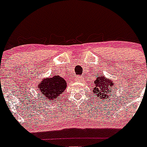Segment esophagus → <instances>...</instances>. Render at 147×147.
<instances>
[{
  "instance_id": "obj_1",
  "label": "esophagus",
  "mask_w": 147,
  "mask_h": 147,
  "mask_svg": "<svg viewBox=\"0 0 147 147\" xmlns=\"http://www.w3.org/2000/svg\"><path fill=\"white\" fill-rule=\"evenodd\" d=\"M81 79H82V78H81V77H79V76H77V77H76V82H80Z\"/></svg>"
}]
</instances>
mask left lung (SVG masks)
<instances>
[{
  "mask_svg": "<svg viewBox=\"0 0 147 147\" xmlns=\"http://www.w3.org/2000/svg\"><path fill=\"white\" fill-rule=\"evenodd\" d=\"M112 82L113 81L108 80L104 76L98 77L96 80L94 81L95 87L93 89V93H94L95 95L104 100L107 98H109L110 96L112 95L111 93L112 88H114L112 87L114 86V84Z\"/></svg>",
  "mask_w": 147,
  "mask_h": 147,
  "instance_id": "8db88e82",
  "label": "left lung"
}]
</instances>
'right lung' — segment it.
Here are the masks:
<instances>
[{
  "label": "right lung",
  "instance_id": "obj_1",
  "mask_svg": "<svg viewBox=\"0 0 147 147\" xmlns=\"http://www.w3.org/2000/svg\"><path fill=\"white\" fill-rule=\"evenodd\" d=\"M38 87L40 88V92L45 95V98H47L48 100L54 99L64 92L66 88V81L59 76H55L42 79Z\"/></svg>",
  "mask_w": 147,
  "mask_h": 147
}]
</instances>
